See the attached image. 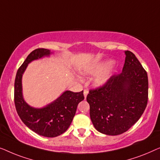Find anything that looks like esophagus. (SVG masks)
I'll return each mask as SVG.
<instances>
[{"instance_id": "obj_1", "label": "esophagus", "mask_w": 160, "mask_h": 160, "mask_svg": "<svg viewBox=\"0 0 160 160\" xmlns=\"http://www.w3.org/2000/svg\"><path fill=\"white\" fill-rule=\"evenodd\" d=\"M88 93V90H84V91H83V94H84V98H85H85H86V97H87Z\"/></svg>"}]
</instances>
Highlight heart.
I'll return each mask as SVG.
<instances>
[{"label":"heart","mask_w":160,"mask_h":160,"mask_svg":"<svg viewBox=\"0 0 160 160\" xmlns=\"http://www.w3.org/2000/svg\"><path fill=\"white\" fill-rule=\"evenodd\" d=\"M113 61L107 59L101 62H92L85 65L80 70L81 75H96L93 83L96 87H103L109 82L115 70V66L112 64Z\"/></svg>","instance_id":"1"}]
</instances>
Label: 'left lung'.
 <instances>
[{
    "label": "left lung",
    "mask_w": 160,
    "mask_h": 160,
    "mask_svg": "<svg viewBox=\"0 0 160 160\" xmlns=\"http://www.w3.org/2000/svg\"><path fill=\"white\" fill-rule=\"evenodd\" d=\"M122 72L87 96L90 117L96 130L117 136L132 127L142 115L148 102V76L134 53L125 51Z\"/></svg>",
    "instance_id": "1"
}]
</instances>
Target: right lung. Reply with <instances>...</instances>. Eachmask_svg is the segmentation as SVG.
<instances>
[{
	"label": "right lung",
	"mask_w": 160,
	"mask_h": 160,
	"mask_svg": "<svg viewBox=\"0 0 160 160\" xmlns=\"http://www.w3.org/2000/svg\"><path fill=\"white\" fill-rule=\"evenodd\" d=\"M54 53L46 48L32 51L18 69L14 82V102L20 119L27 127L40 136L53 138L64 133L75 115L78 103L84 99L83 91L74 93L65 91L52 102L37 108L25 102L22 89V77L28 64L35 60L50 57Z\"/></svg>",
	"instance_id": "obj_1"
}]
</instances>
